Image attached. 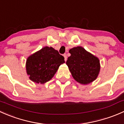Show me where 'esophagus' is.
I'll return each mask as SVG.
<instances>
[{
	"instance_id": "esophagus-1",
	"label": "esophagus",
	"mask_w": 124,
	"mask_h": 124,
	"mask_svg": "<svg viewBox=\"0 0 124 124\" xmlns=\"http://www.w3.org/2000/svg\"><path fill=\"white\" fill-rule=\"evenodd\" d=\"M63 57H64L65 58V61H67V54H63Z\"/></svg>"
}]
</instances>
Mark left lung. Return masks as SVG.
I'll return each mask as SVG.
<instances>
[{
	"label": "left lung",
	"mask_w": 124,
	"mask_h": 124,
	"mask_svg": "<svg viewBox=\"0 0 124 124\" xmlns=\"http://www.w3.org/2000/svg\"><path fill=\"white\" fill-rule=\"evenodd\" d=\"M71 56L67 61V66L74 79L82 85H87L97 79L100 71L99 59L78 46L69 50Z\"/></svg>",
	"instance_id": "obj_1"
}]
</instances>
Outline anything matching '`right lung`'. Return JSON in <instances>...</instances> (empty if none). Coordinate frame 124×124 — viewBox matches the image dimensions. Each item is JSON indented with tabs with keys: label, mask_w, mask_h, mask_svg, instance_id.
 <instances>
[{
	"label": "right lung",
	"mask_w": 124,
	"mask_h": 124,
	"mask_svg": "<svg viewBox=\"0 0 124 124\" xmlns=\"http://www.w3.org/2000/svg\"><path fill=\"white\" fill-rule=\"evenodd\" d=\"M63 63L64 57L58 51L46 46L27 57L26 72L32 82L44 84L53 78L59 66Z\"/></svg>",
	"instance_id": "add662e5"
}]
</instances>
